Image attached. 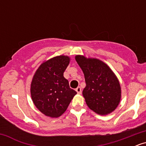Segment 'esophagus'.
<instances>
[{
  "label": "esophagus",
  "mask_w": 146,
  "mask_h": 146,
  "mask_svg": "<svg viewBox=\"0 0 146 146\" xmlns=\"http://www.w3.org/2000/svg\"><path fill=\"white\" fill-rule=\"evenodd\" d=\"M75 90H76V92L77 93H78V94H81V92H82V89H81V88H80V86H78V88H76V89H75Z\"/></svg>",
  "instance_id": "1"
}]
</instances>
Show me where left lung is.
<instances>
[{
	"mask_svg": "<svg viewBox=\"0 0 146 146\" xmlns=\"http://www.w3.org/2000/svg\"><path fill=\"white\" fill-rule=\"evenodd\" d=\"M75 60L84 74L86 87L82 94L87 106L98 115L114 111L121 100L119 82L106 64L96 58L78 55Z\"/></svg>",
	"mask_w": 146,
	"mask_h": 146,
	"instance_id": "8db88e82",
	"label": "left lung"
}]
</instances>
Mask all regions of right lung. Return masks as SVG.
I'll return each mask as SVG.
<instances>
[{
  "mask_svg": "<svg viewBox=\"0 0 146 146\" xmlns=\"http://www.w3.org/2000/svg\"><path fill=\"white\" fill-rule=\"evenodd\" d=\"M69 62L68 56L54 57L41 64L33 75L31 99L36 108L46 116L52 118L61 116L77 94L64 77Z\"/></svg>",
  "mask_w": 146,
  "mask_h": 146,
  "instance_id": "add662e5",
  "label": "right lung"
}]
</instances>
